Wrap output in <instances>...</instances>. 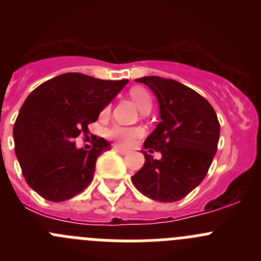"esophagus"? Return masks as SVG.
Masks as SVG:
<instances>
[{
  "mask_svg": "<svg viewBox=\"0 0 261 261\" xmlns=\"http://www.w3.org/2000/svg\"><path fill=\"white\" fill-rule=\"evenodd\" d=\"M112 149H113L114 152L119 153V154H122V155H125V154H128V150L123 149V148L118 147V145H113V147H112Z\"/></svg>",
  "mask_w": 261,
  "mask_h": 261,
  "instance_id": "1",
  "label": "esophagus"
}]
</instances>
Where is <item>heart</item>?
<instances>
[{"mask_svg":"<svg viewBox=\"0 0 261 261\" xmlns=\"http://www.w3.org/2000/svg\"><path fill=\"white\" fill-rule=\"evenodd\" d=\"M130 96L140 111L145 108H152V99L148 91L143 87H134L130 90ZM109 107L104 109L103 113H108ZM144 130L138 126H122L114 125L107 131V136L122 147H130L135 143L136 139L143 136Z\"/></svg>","mask_w":261,"mask_h":261,"instance_id":"heart-1","label":"heart"}]
</instances>
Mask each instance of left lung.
<instances>
[{"mask_svg": "<svg viewBox=\"0 0 261 261\" xmlns=\"http://www.w3.org/2000/svg\"><path fill=\"white\" fill-rule=\"evenodd\" d=\"M155 95L161 122L144 148L161 152V160L144 153L145 164L131 180L139 192L160 202H176L201 184L218 149L220 125L203 96L175 80L149 75L135 80Z\"/></svg>", "mask_w": 261, "mask_h": 261, "instance_id": "1", "label": "left lung"}]
</instances>
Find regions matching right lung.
I'll use <instances>...</instances> for the list:
<instances>
[{
  "instance_id": "obj_1",
  "label": "right lung",
  "mask_w": 261,
  "mask_h": 261,
  "mask_svg": "<svg viewBox=\"0 0 261 261\" xmlns=\"http://www.w3.org/2000/svg\"><path fill=\"white\" fill-rule=\"evenodd\" d=\"M128 80L104 81L82 73H64L35 89L14 125L15 154L25 181L41 197L62 202L87 188L97 157L111 149L97 138L90 150L74 139L113 100Z\"/></svg>"
}]
</instances>
